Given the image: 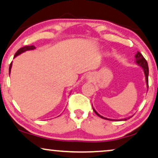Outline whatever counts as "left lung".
I'll use <instances>...</instances> for the list:
<instances>
[{"mask_svg": "<svg viewBox=\"0 0 158 158\" xmlns=\"http://www.w3.org/2000/svg\"><path fill=\"white\" fill-rule=\"evenodd\" d=\"M135 58H136V63L137 64H139L144 70V75H145V78H146V83H147V87L148 88V75H149V68H148V64H147V61H146V59L144 58V56H142V54H141L140 52H137L136 54L135 55ZM93 110L94 112L97 114L98 116L100 117V118H103V119L105 120H112V119H109V118H104V117L100 115V114L98 113V112L94 110V108L93 107ZM131 117H129L128 118H124V119H120V120H126L127 119H129Z\"/></svg>", "mask_w": 158, "mask_h": 158, "instance_id": "1", "label": "left lung"}]
</instances>
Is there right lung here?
Returning a JSON list of instances; mask_svg holds the SVG:
<instances>
[{"instance_id": "1", "label": "right lung", "mask_w": 158, "mask_h": 158, "mask_svg": "<svg viewBox=\"0 0 158 158\" xmlns=\"http://www.w3.org/2000/svg\"><path fill=\"white\" fill-rule=\"evenodd\" d=\"M35 48V47L34 46H24V47H22V48H19V50H18L17 52H16V54H15V55H14V58H15V57L17 56L18 55H19V54H22V53H24V52H27V51H30V50H34ZM11 67H12V62L11 63V64H10V66H9V74H10V73H11Z\"/></svg>"}]
</instances>
